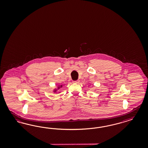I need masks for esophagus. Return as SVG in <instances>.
Instances as JSON below:
<instances>
[{
    "label": "esophagus",
    "mask_w": 148,
    "mask_h": 148,
    "mask_svg": "<svg viewBox=\"0 0 148 148\" xmlns=\"http://www.w3.org/2000/svg\"><path fill=\"white\" fill-rule=\"evenodd\" d=\"M79 82H80V81L79 80L74 81H73V83H75V84H79Z\"/></svg>",
    "instance_id": "1"
}]
</instances>
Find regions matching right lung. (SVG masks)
Masks as SVG:
<instances>
[{
	"mask_svg": "<svg viewBox=\"0 0 148 148\" xmlns=\"http://www.w3.org/2000/svg\"><path fill=\"white\" fill-rule=\"evenodd\" d=\"M61 87H62V85L58 86V88H55V89H54L53 92H54V93H56V92H57V91H58V90L60 88H61Z\"/></svg>",
	"mask_w": 148,
	"mask_h": 148,
	"instance_id": "add662e5",
	"label": "right lung"
}]
</instances>
